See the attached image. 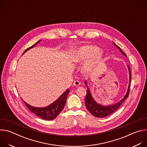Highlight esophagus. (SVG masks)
I'll use <instances>...</instances> for the list:
<instances>
[{"mask_svg":"<svg viewBox=\"0 0 147 147\" xmlns=\"http://www.w3.org/2000/svg\"><path fill=\"white\" fill-rule=\"evenodd\" d=\"M80 81H78V80L74 81V82H73V85H74V86L78 87V86H80Z\"/></svg>","mask_w":147,"mask_h":147,"instance_id":"1","label":"esophagus"}]
</instances>
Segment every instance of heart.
Listing matches in <instances>:
<instances>
[{"label": "heart", "mask_w": 147, "mask_h": 147, "mask_svg": "<svg viewBox=\"0 0 147 147\" xmlns=\"http://www.w3.org/2000/svg\"><path fill=\"white\" fill-rule=\"evenodd\" d=\"M103 57V52L99 50L98 47L94 45H84L78 48L73 52L71 60L76 63H80L91 58L84 67V70L86 72H89L97 66Z\"/></svg>", "instance_id": "obj_1"}]
</instances>
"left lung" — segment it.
Returning a JSON list of instances; mask_svg holds the SVG:
<instances>
[{
  "label": "left lung",
  "mask_w": 147,
  "mask_h": 147,
  "mask_svg": "<svg viewBox=\"0 0 147 147\" xmlns=\"http://www.w3.org/2000/svg\"><path fill=\"white\" fill-rule=\"evenodd\" d=\"M120 50V51L121 52L122 54L125 55L126 56V55H125L120 49L119 47H118L117 45H116L115 43H113ZM129 67V75H130V82H131V71L130 69L129 66H127ZM85 84L86 86H87V82H85ZM130 84H129V87H128V90L127 92L124 96V97L119 102L117 103H115L114 105H112L110 106H102L98 104L92 98L91 94L90 91V90L87 86V94L86 96V99H85V104H86V107L88 111L94 116L96 117H99V118H102L105 117L108 115H110L111 114L113 113L115 111H116L120 106L123 103V102L126 99L129 95L130 92Z\"/></svg>",
  "instance_id": "1"
}]
</instances>
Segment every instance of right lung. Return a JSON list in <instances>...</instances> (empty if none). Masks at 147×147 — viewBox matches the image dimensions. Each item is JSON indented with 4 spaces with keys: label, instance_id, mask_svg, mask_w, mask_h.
<instances>
[{
    "label": "right lung",
    "instance_id": "right-lung-1",
    "mask_svg": "<svg viewBox=\"0 0 147 147\" xmlns=\"http://www.w3.org/2000/svg\"><path fill=\"white\" fill-rule=\"evenodd\" d=\"M40 40L38 41L36 43H35L34 45L31 46V47L27 48L23 54L27 52L28 50L31 49L32 48L34 47L38 43H39ZM70 90L68 88L63 94L56 100H55L53 103L51 104L50 105H49L47 107L45 108H36L32 107L26 102H24L26 107L30 109V111H31L32 113H34L35 115L38 116V117L43 119L44 120H51L54 119H55L59 114L62 111V110L63 109L66 99H67V96L69 94Z\"/></svg>",
    "mask_w": 147,
    "mask_h": 147
}]
</instances>
